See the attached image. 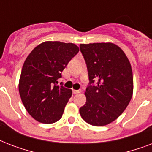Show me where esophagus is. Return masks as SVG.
<instances>
[{
    "instance_id": "obj_1",
    "label": "esophagus",
    "mask_w": 152,
    "mask_h": 152,
    "mask_svg": "<svg viewBox=\"0 0 152 152\" xmlns=\"http://www.w3.org/2000/svg\"><path fill=\"white\" fill-rule=\"evenodd\" d=\"M81 91L80 90H72V93L73 94H78V93H80Z\"/></svg>"
}]
</instances>
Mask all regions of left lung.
Here are the masks:
<instances>
[{"instance_id": "1", "label": "left lung", "mask_w": 152, "mask_h": 152, "mask_svg": "<svg viewBox=\"0 0 152 152\" xmlns=\"http://www.w3.org/2000/svg\"><path fill=\"white\" fill-rule=\"evenodd\" d=\"M90 84L85 91L86 103L80 113L86 122L103 126L115 121L132 99L133 76L124 51L112 42L80 44Z\"/></svg>"}]
</instances>
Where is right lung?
I'll return each mask as SVG.
<instances>
[{"label": "right lung", "instance_id": "add662e5", "mask_svg": "<svg viewBox=\"0 0 152 152\" xmlns=\"http://www.w3.org/2000/svg\"><path fill=\"white\" fill-rule=\"evenodd\" d=\"M79 50L73 43L47 41L37 46L25 60L19 92L25 109L37 121L51 124L61 118L72 91L56 83Z\"/></svg>", "mask_w": 152, "mask_h": 152}]
</instances>
